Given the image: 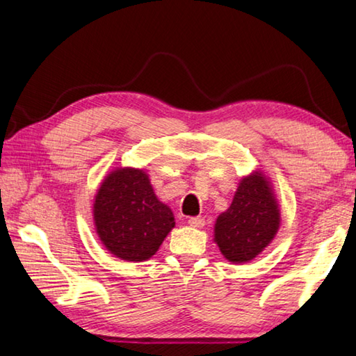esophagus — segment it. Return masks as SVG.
I'll use <instances>...</instances> for the list:
<instances>
[{
  "label": "esophagus",
  "instance_id": "esophagus-1",
  "mask_svg": "<svg viewBox=\"0 0 356 356\" xmlns=\"http://www.w3.org/2000/svg\"><path fill=\"white\" fill-rule=\"evenodd\" d=\"M189 225L191 227H197V229H202L203 225H205V219L203 218H200V216H197V218H189Z\"/></svg>",
  "mask_w": 356,
  "mask_h": 356
}]
</instances>
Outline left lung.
Wrapping results in <instances>:
<instances>
[{
  "label": "left lung",
  "instance_id": "8db88e82",
  "mask_svg": "<svg viewBox=\"0 0 356 356\" xmlns=\"http://www.w3.org/2000/svg\"><path fill=\"white\" fill-rule=\"evenodd\" d=\"M281 225V209L270 179L254 170L238 183L227 211L214 224V243L232 264L254 260L275 240Z\"/></svg>",
  "mask_w": 356,
  "mask_h": 356
}]
</instances>
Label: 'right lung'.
<instances>
[{"instance_id":"obj_1","label":"right lung","mask_w":356,"mask_h":356,"mask_svg":"<svg viewBox=\"0 0 356 356\" xmlns=\"http://www.w3.org/2000/svg\"><path fill=\"white\" fill-rule=\"evenodd\" d=\"M99 240L124 261L153 257L175 227L170 207L154 194L142 168L116 167L102 179L92 203Z\"/></svg>"}]
</instances>
